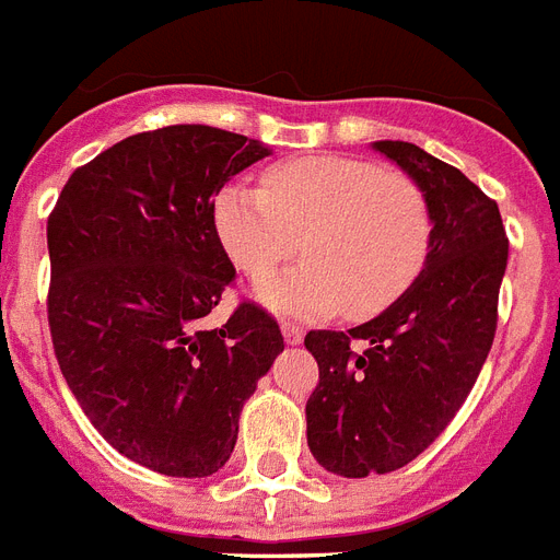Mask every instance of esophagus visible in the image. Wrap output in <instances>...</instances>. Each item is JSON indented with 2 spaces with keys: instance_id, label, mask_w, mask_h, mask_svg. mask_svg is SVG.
Returning a JSON list of instances; mask_svg holds the SVG:
<instances>
[{
  "instance_id": "esophagus-1",
  "label": "esophagus",
  "mask_w": 560,
  "mask_h": 560,
  "mask_svg": "<svg viewBox=\"0 0 560 560\" xmlns=\"http://www.w3.org/2000/svg\"><path fill=\"white\" fill-rule=\"evenodd\" d=\"M283 338L289 347H298L303 341V329L298 324H283Z\"/></svg>"
}]
</instances>
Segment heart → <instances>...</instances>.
Listing matches in <instances>:
<instances>
[{
  "label": "heart",
  "instance_id": "b5f03b06",
  "mask_svg": "<svg viewBox=\"0 0 560 560\" xmlns=\"http://www.w3.org/2000/svg\"><path fill=\"white\" fill-rule=\"evenodd\" d=\"M219 243L243 275H271L303 245L298 268L254 289L277 315H378L422 271L433 219L405 173L347 155H301L228 185L213 205Z\"/></svg>",
  "mask_w": 560,
  "mask_h": 560
}]
</instances>
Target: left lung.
I'll list each match as a JSON object with an SVG mask.
<instances>
[{"label":"left lung","mask_w":560,"mask_h":560,"mask_svg":"<svg viewBox=\"0 0 560 560\" xmlns=\"http://www.w3.org/2000/svg\"><path fill=\"white\" fill-rule=\"evenodd\" d=\"M422 187L433 231L413 283L350 332L315 329L320 382L306 401L308 451L338 477L396 471L463 407L498 329L509 240L498 202L407 141H373Z\"/></svg>","instance_id":"8db88e82"}]
</instances>
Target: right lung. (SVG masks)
Returning a JSON list of instances; mask_svg holds the SVG:
<instances>
[{
  "label": "right lung",
  "instance_id": "1",
  "mask_svg": "<svg viewBox=\"0 0 560 560\" xmlns=\"http://www.w3.org/2000/svg\"><path fill=\"white\" fill-rule=\"evenodd\" d=\"M266 155L205 124L138 132L74 170L48 217L62 378L103 440L150 471H219L243 405L283 352L280 326L254 303L205 326L236 275L213 196Z\"/></svg>",
  "mask_w": 560,
  "mask_h": 560
}]
</instances>
